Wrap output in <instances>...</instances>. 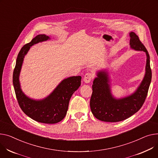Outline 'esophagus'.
<instances>
[{"label": "esophagus", "mask_w": 158, "mask_h": 158, "mask_svg": "<svg viewBox=\"0 0 158 158\" xmlns=\"http://www.w3.org/2000/svg\"><path fill=\"white\" fill-rule=\"evenodd\" d=\"M93 78V74L90 72H88V73H86V74L85 75V77H84V81H85V82L86 83H88L89 82L91 79Z\"/></svg>", "instance_id": "esophagus-1"}]
</instances>
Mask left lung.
Here are the masks:
<instances>
[{
  "instance_id": "obj_1",
  "label": "left lung",
  "mask_w": 158,
  "mask_h": 158,
  "mask_svg": "<svg viewBox=\"0 0 158 158\" xmlns=\"http://www.w3.org/2000/svg\"><path fill=\"white\" fill-rule=\"evenodd\" d=\"M130 44L132 49L143 51L147 55L145 77L140 86L131 95L122 99H115L110 93L109 77L104 71L98 72L92 85L90 108L92 114L98 119L105 122L123 121L138 112L142 107L148 95L152 79L150 56L139 36L131 32Z\"/></svg>"
}]
</instances>
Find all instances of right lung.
Returning a JSON list of instances; mask_svg holds the SVG:
<instances>
[{"mask_svg":"<svg viewBox=\"0 0 158 158\" xmlns=\"http://www.w3.org/2000/svg\"><path fill=\"white\" fill-rule=\"evenodd\" d=\"M49 39L44 34L38 35L22 48L17 56L13 82L19 106L26 115L39 123L55 124L61 121L66 115L69 100L72 94L80 86L81 77L73 76L63 80L49 97L39 101L31 100L25 96L20 88L19 82L23 58L30 46Z\"/></svg>","mask_w":158,"mask_h":158,"instance_id":"obj_1","label":"right lung"}]
</instances>
